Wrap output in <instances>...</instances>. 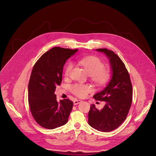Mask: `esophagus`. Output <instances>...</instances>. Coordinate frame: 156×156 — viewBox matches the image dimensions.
<instances>
[{
    "instance_id": "34e87169",
    "label": "esophagus",
    "mask_w": 156,
    "mask_h": 156,
    "mask_svg": "<svg viewBox=\"0 0 156 156\" xmlns=\"http://www.w3.org/2000/svg\"><path fill=\"white\" fill-rule=\"evenodd\" d=\"M81 100H77V99H76L74 101V105H78V104H79L80 103H81Z\"/></svg>"
}]
</instances>
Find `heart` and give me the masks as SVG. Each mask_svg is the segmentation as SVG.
Listing matches in <instances>:
<instances>
[{"label":"heart","instance_id":"b5f03b06","mask_svg":"<svg viewBox=\"0 0 156 156\" xmlns=\"http://www.w3.org/2000/svg\"><path fill=\"white\" fill-rule=\"evenodd\" d=\"M79 62L97 85H103L109 80L111 76L109 71L103 69L105 65L98 57L94 56L83 57L79 60ZM73 68V63L72 62H69L65 68V75L66 76L69 75ZM70 89L73 94L79 97H85L91 91V87L88 85L82 83H75L71 86Z\"/></svg>","mask_w":156,"mask_h":156}]
</instances>
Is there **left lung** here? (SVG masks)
<instances>
[{
	"label": "left lung",
	"mask_w": 156,
	"mask_h": 156,
	"mask_svg": "<svg viewBox=\"0 0 156 156\" xmlns=\"http://www.w3.org/2000/svg\"><path fill=\"white\" fill-rule=\"evenodd\" d=\"M96 51L104 53L109 61L111 78L106 87L93 96L105 102L99 110L91 105L88 112V124L103 132L116 129L126 120L132 101V85L125 65L114 51L106 48Z\"/></svg>",
	"instance_id": "8db88e82"
}]
</instances>
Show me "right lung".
<instances>
[{"mask_svg": "<svg viewBox=\"0 0 156 156\" xmlns=\"http://www.w3.org/2000/svg\"><path fill=\"white\" fill-rule=\"evenodd\" d=\"M77 50L53 47L42 55L33 67L28 85V102L34 119L44 128L54 129L68 122L73 103L69 99L58 102L55 91L61 83L67 59Z\"/></svg>", "mask_w": 156, "mask_h": 156, "instance_id": "1", "label": "right lung"}]
</instances>
